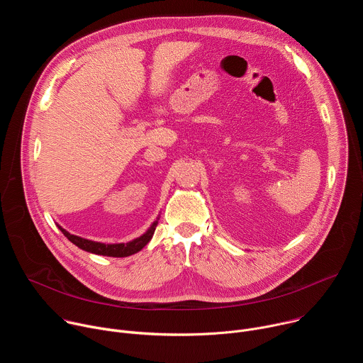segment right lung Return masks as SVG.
I'll use <instances>...</instances> for the list:
<instances>
[{"instance_id": "add662e5", "label": "right lung", "mask_w": 363, "mask_h": 363, "mask_svg": "<svg viewBox=\"0 0 363 363\" xmlns=\"http://www.w3.org/2000/svg\"><path fill=\"white\" fill-rule=\"evenodd\" d=\"M158 220H160V217L150 224V227L146 230V233H143L140 237H138L132 241H128V242H116V244H105V242L91 241V240L70 234L69 231L62 228L59 224H57V227L74 245H77L79 248H82L87 252L97 254V255H106V257H128V255H132V254L140 251L150 241V238L155 233V228H157V225H158Z\"/></svg>"}]
</instances>
